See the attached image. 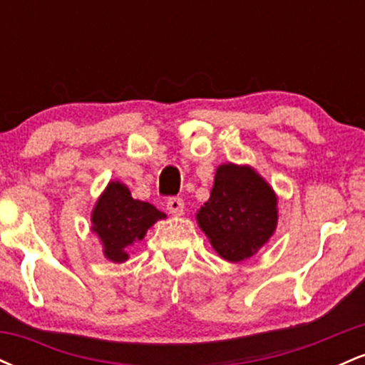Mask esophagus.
Segmentation results:
<instances>
[{
  "label": "esophagus",
  "instance_id": "esophagus-1",
  "mask_svg": "<svg viewBox=\"0 0 365 365\" xmlns=\"http://www.w3.org/2000/svg\"><path fill=\"white\" fill-rule=\"evenodd\" d=\"M166 207H168V211L173 216H180L183 215V207H185V204H183L182 197H170L168 202H166Z\"/></svg>",
  "mask_w": 365,
  "mask_h": 365
}]
</instances>
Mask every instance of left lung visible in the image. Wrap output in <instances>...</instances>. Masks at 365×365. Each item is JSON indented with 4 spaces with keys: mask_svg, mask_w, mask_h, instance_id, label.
Returning <instances> with one entry per match:
<instances>
[{
    "mask_svg": "<svg viewBox=\"0 0 365 365\" xmlns=\"http://www.w3.org/2000/svg\"><path fill=\"white\" fill-rule=\"evenodd\" d=\"M197 221L221 257L244 261L273 235L278 221L276 197L254 170L221 165Z\"/></svg>",
    "mask_w": 365,
    "mask_h": 365,
    "instance_id": "left-lung-1",
    "label": "left lung"
}]
</instances>
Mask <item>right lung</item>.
Returning a JSON list of instances; mask_svg holds the SVG:
<instances>
[{
	"instance_id": "obj_1",
	"label": "right lung",
	"mask_w": 365,
	"mask_h": 365,
	"mask_svg": "<svg viewBox=\"0 0 365 365\" xmlns=\"http://www.w3.org/2000/svg\"><path fill=\"white\" fill-rule=\"evenodd\" d=\"M161 217L165 212L158 211L153 204L132 199L123 183L111 182L92 212V230L101 238L104 255L113 262H123L128 259L125 247L142 240Z\"/></svg>"
}]
</instances>
